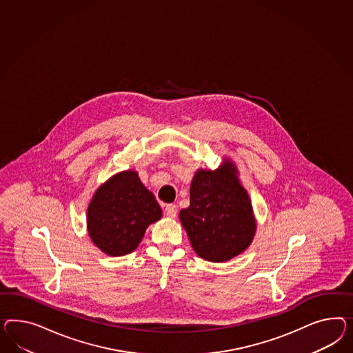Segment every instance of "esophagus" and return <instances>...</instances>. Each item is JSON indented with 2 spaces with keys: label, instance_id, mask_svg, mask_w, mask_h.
<instances>
[{
  "label": "esophagus",
  "instance_id": "esophagus-1",
  "mask_svg": "<svg viewBox=\"0 0 353 353\" xmlns=\"http://www.w3.org/2000/svg\"><path fill=\"white\" fill-rule=\"evenodd\" d=\"M164 212H165V216H167V217L174 219L176 214H177V205H174V204H167Z\"/></svg>",
  "mask_w": 353,
  "mask_h": 353
}]
</instances>
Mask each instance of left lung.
Listing matches in <instances>:
<instances>
[{"mask_svg":"<svg viewBox=\"0 0 353 353\" xmlns=\"http://www.w3.org/2000/svg\"><path fill=\"white\" fill-rule=\"evenodd\" d=\"M180 221L195 253L210 262H225L248 248L256 219L248 192L230 159L214 171L198 170L191 181L190 205Z\"/></svg>","mask_w":353,"mask_h":353,"instance_id":"1","label":"left lung"}]
</instances>
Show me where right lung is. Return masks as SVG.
<instances>
[{
  "instance_id": "right-lung-1",
  "label": "right lung",
  "mask_w": 353,
  "mask_h": 353,
  "mask_svg": "<svg viewBox=\"0 0 353 353\" xmlns=\"http://www.w3.org/2000/svg\"><path fill=\"white\" fill-rule=\"evenodd\" d=\"M162 210L137 172H119L96 190L87 208L88 235L108 256L132 253Z\"/></svg>"
}]
</instances>
